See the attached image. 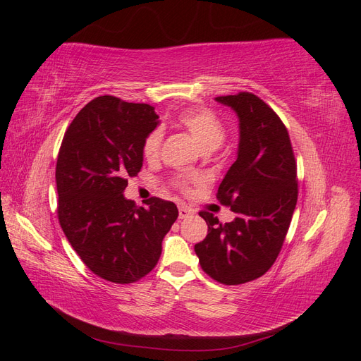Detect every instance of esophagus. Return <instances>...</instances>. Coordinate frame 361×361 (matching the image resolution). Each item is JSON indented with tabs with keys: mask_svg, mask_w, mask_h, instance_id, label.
I'll use <instances>...</instances> for the list:
<instances>
[{
	"mask_svg": "<svg viewBox=\"0 0 361 361\" xmlns=\"http://www.w3.org/2000/svg\"><path fill=\"white\" fill-rule=\"evenodd\" d=\"M191 215H194V209H191V207L185 206V204L179 206V218H182L183 220V218H188Z\"/></svg>",
	"mask_w": 361,
	"mask_h": 361,
	"instance_id": "1",
	"label": "esophagus"
}]
</instances>
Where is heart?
I'll return each mask as SVG.
<instances>
[{
    "instance_id": "b5f03b06",
    "label": "heart",
    "mask_w": 361,
    "mask_h": 361,
    "mask_svg": "<svg viewBox=\"0 0 361 361\" xmlns=\"http://www.w3.org/2000/svg\"><path fill=\"white\" fill-rule=\"evenodd\" d=\"M176 123L187 130L195 143H197V146L206 154L220 146L226 137V126L223 120L206 106H192L182 110L176 116ZM162 140L164 134L159 128L150 130L146 135L143 140V146H141V152H143V157L147 161H155L159 157ZM174 185L182 191L190 190L188 180L185 179L174 180Z\"/></svg>"
}]
</instances>
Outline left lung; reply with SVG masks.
Returning <instances> with one entry per match:
<instances>
[{"mask_svg":"<svg viewBox=\"0 0 361 361\" xmlns=\"http://www.w3.org/2000/svg\"><path fill=\"white\" fill-rule=\"evenodd\" d=\"M215 99L239 118L238 158L216 192L236 216L220 223L202 211L207 235L194 250L211 279L243 285L264 276L285 243L298 199L297 161L285 123L259 96L239 92Z\"/></svg>","mask_w":361,"mask_h":361,"instance_id":"8db88e82","label":"left lung"}]
</instances>
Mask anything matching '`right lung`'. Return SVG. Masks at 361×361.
Instances as JSON below:
<instances>
[{
  "label": "right lung",
  "instance_id": "obj_1",
  "mask_svg": "<svg viewBox=\"0 0 361 361\" xmlns=\"http://www.w3.org/2000/svg\"><path fill=\"white\" fill-rule=\"evenodd\" d=\"M149 104L99 96L75 116L59 150V221L84 265L104 280L129 285L158 264L162 239L179 215L173 202L146 207L125 199L143 167V140L158 126Z\"/></svg>",
  "mask_w": 361,
  "mask_h": 361
}]
</instances>
